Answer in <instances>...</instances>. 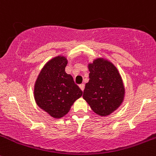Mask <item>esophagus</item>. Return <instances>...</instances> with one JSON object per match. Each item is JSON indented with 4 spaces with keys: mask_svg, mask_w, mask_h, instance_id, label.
<instances>
[{
    "mask_svg": "<svg viewBox=\"0 0 156 156\" xmlns=\"http://www.w3.org/2000/svg\"><path fill=\"white\" fill-rule=\"evenodd\" d=\"M79 87H80V88H81V90H82V91H83V90H84V84H80V85H79Z\"/></svg>",
    "mask_w": 156,
    "mask_h": 156,
    "instance_id": "esophagus-1",
    "label": "esophagus"
}]
</instances>
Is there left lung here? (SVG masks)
<instances>
[{"label": "left lung", "mask_w": 156, "mask_h": 156, "mask_svg": "<svg viewBox=\"0 0 156 156\" xmlns=\"http://www.w3.org/2000/svg\"><path fill=\"white\" fill-rule=\"evenodd\" d=\"M89 81L86 83L83 98L94 113L110 115L123 103L125 88L116 66L107 59L98 58L89 63Z\"/></svg>", "instance_id": "left-lung-1"}]
</instances>
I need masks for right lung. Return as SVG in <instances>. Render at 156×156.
<instances>
[{
    "mask_svg": "<svg viewBox=\"0 0 156 156\" xmlns=\"http://www.w3.org/2000/svg\"><path fill=\"white\" fill-rule=\"evenodd\" d=\"M68 60L58 55L46 63L34 85V98L42 110L52 117L59 119L67 114L82 90L66 72Z\"/></svg>",
    "mask_w": 156,
    "mask_h": 156,
    "instance_id": "obj_1",
    "label": "right lung"
}]
</instances>
